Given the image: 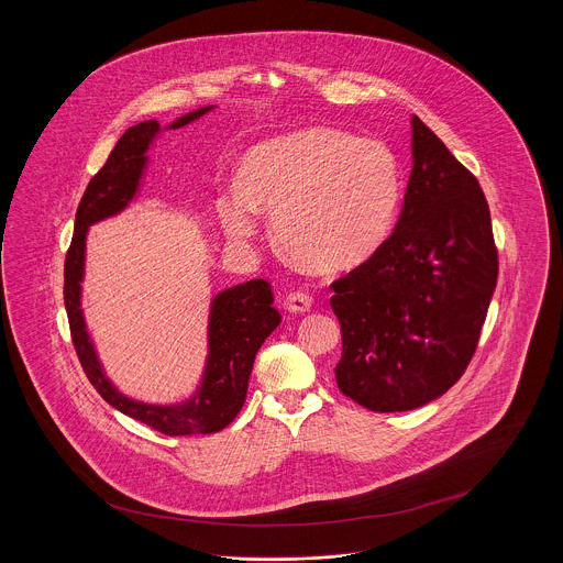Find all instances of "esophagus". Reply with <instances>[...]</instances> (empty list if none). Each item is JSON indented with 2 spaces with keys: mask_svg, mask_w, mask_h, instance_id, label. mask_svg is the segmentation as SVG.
Returning <instances> with one entry per match:
<instances>
[{
  "mask_svg": "<svg viewBox=\"0 0 563 563\" xmlns=\"http://www.w3.org/2000/svg\"><path fill=\"white\" fill-rule=\"evenodd\" d=\"M312 303H314V299H312V295H308L306 290H295V292L286 295V299H284V308H286L288 312H295V314L310 312V310H312Z\"/></svg>",
  "mask_w": 563,
  "mask_h": 563,
  "instance_id": "esophagus-1",
  "label": "esophagus"
}]
</instances>
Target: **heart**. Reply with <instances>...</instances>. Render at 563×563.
Masks as SVG:
<instances>
[{
	"instance_id": "1",
	"label": "heart",
	"mask_w": 563,
	"mask_h": 563,
	"mask_svg": "<svg viewBox=\"0 0 563 563\" xmlns=\"http://www.w3.org/2000/svg\"><path fill=\"white\" fill-rule=\"evenodd\" d=\"M399 199V170L386 145L312 125L253 147L239 190L221 195L217 208L234 239L255 232L257 210L273 214L277 244L292 260L335 273L384 244Z\"/></svg>"
}]
</instances>
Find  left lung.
<instances>
[{
	"label": "left lung",
	"mask_w": 563,
	"mask_h": 563,
	"mask_svg": "<svg viewBox=\"0 0 563 563\" xmlns=\"http://www.w3.org/2000/svg\"><path fill=\"white\" fill-rule=\"evenodd\" d=\"M413 166L390 239L331 284L342 329L335 382L373 411L444 395L468 368L498 277L477 177L411 117Z\"/></svg>",
	"instance_id": "8db88e82"
}]
</instances>
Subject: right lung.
Here are the masks:
<instances>
[{
  "instance_id": "add662e5",
  "label": "right lung",
  "mask_w": 563,
  "mask_h": 563,
  "mask_svg": "<svg viewBox=\"0 0 563 563\" xmlns=\"http://www.w3.org/2000/svg\"><path fill=\"white\" fill-rule=\"evenodd\" d=\"M208 110L210 108H199L177 119L170 128H184ZM158 132V121H143L130 128L117 141L106 164L88 181L76 212V232L65 260V308L81 368L103 401L164 435L217 433L241 411L255 353L282 322L279 312L273 308V290L266 279H251L214 297L208 327L210 351L201 388L192 399L179 405H150L121 395L103 375L81 317L80 282L88 225L121 212L132 201L147 164L145 152Z\"/></svg>"
}]
</instances>
